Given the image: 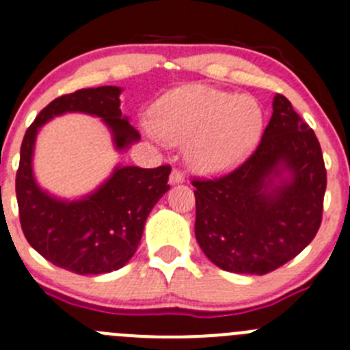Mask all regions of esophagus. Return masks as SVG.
<instances>
[{
	"label": "esophagus",
	"instance_id": "1",
	"mask_svg": "<svg viewBox=\"0 0 350 350\" xmlns=\"http://www.w3.org/2000/svg\"><path fill=\"white\" fill-rule=\"evenodd\" d=\"M185 180L184 173L178 172V170H173L172 175H170V184L172 185H177V184H182V182Z\"/></svg>",
	"mask_w": 350,
	"mask_h": 350
}]
</instances>
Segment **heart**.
<instances>
[{
  "instance_id": "1",
  "label": "heart",
  "mask_w": 350,
  "mask_h": 350,
  "mask_svg": "<svg viewBox=\"0 0 350 350\" xmlns=\"http://www.w3.org/2000/svg\"><path fill=\"white\" fill-rule=\"evenodd\" d=\"M150 139L187 144L192 170L219 175L238 166L255 149L264 130L260 104L248 95H234L206 85L172 90L154 107Z\"/></svg>"
}]
</instances>
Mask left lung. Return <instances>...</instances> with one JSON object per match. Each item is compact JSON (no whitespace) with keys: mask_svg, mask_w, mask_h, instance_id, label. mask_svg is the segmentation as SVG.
<instances>
[{"mask_svg":"<svg viewBox=\"0 0 350 350\" xmlns=\"http://www.w3.org/2000/svg\"><path fill=\"white\" fill-rule=\"evenodd\" d=\"M196 239L217 267L267 274L290 262L321 226L326 170L314 131L283 95L255 152L215 180H194Z\"/></svg>","mask_w":350,"mask_h":350,"instance_id":"left-lung-1","label":"left lung"}]
</instances>
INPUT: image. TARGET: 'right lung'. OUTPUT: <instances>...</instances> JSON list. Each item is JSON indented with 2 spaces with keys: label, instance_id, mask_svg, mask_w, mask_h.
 <instances>
[{
  "label": "right lung",
  "instance_id": "obj_1",
  "mask_svg": "<svg viewBox=\"0 0 350 350\" xmlns=\"http://www.w3.org/2000/svg\"><path fill=\"white\" fill-rule=\"evenodd\" d=\"M120 86L83 88L62 95L38 114L21 147L15 191L25 239L48 262L76 274H105L135 255L154 204L170 189V166L139 168L116 165L95 191L66 200L48 192L34 177L33 159L41 126L67 112H83L104 121L118 152L140 135L123 116Z\"/></svg>",
  "mask_w": 350,
  "mask_h": 350
}]
</instances>
